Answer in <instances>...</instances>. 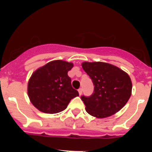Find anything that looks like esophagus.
Here are the masks:
<instances>
[{
  "instance_id": "34e87169",
  "label": "esophagus",
  "mask_w": 152,
  "mask_h": 152,
  "mask_svg": "<svg viewBox=\"0 0 152 152\" xmlns=\"http://www.w3.org/2000/svg\"><path fill=\"white\" fill-rule=\"evenodd\" d=\"M78 92H79V94L80 95V94H82V89H81V88H80V89H78Z\"/></svg>"
}]
</instances>
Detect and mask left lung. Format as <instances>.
Returning a JSON list of instances; mask_svg holds the SVG:
<instances>
[{
	"label": "left lung",
	"mask_w": 152,
	"mask_h": 152,
	"mask_svg": "<svg viewBox=\"0 0 152 152\" xmlns=\"http://www.w3.org/2000/svg\"><path fill=\"white\" fill-rule=\"evenodd\" d=\"M82 67L94 86L92 95L81 96L89 115L97 118L108 117L127 103L132 93V82L127 73L102 62H85Z\"/></svg>",
	"instance_id": "left-lung-1"
}]
</instances>
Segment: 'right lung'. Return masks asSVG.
<instances>
[{
    "label": "right lung",
    "instance_id": "1",
    "mask_svg": "<svg viewBox=\"0 0 152 152\" xmlns=\"http://www.w3.org/2000/svg\"><path fill=\"white\" fill-rule=\"evenodd\" d=\"M73 63L54 60L38 68L28 81V94L35 107L48 114L63 112L70 101L79 96L67 72Z\"/></svg>",
    "mask_w": 152,
    "mask_h": 152
}]
</instances>
